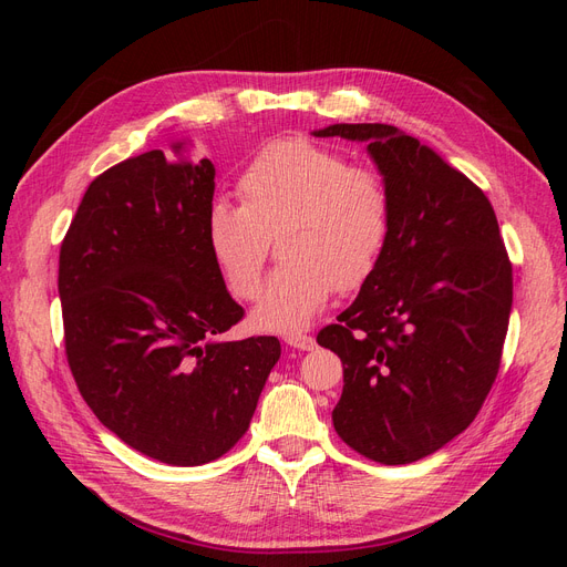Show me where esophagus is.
Segmentation results:
<instances>
[{
  "instance_id": "34e87169",
  "label": "esophagus",
  "mask_w": 567,
  "mask_h": 567,
  "mask_svg": "<svg viewBox=\"0 0 567 567\" xmlns=\"http://www.w3.org/2000/svg\"><path fill=\"white\" fill-rule=\"evenodd\" d=\"M286 342L290 348H298L302 352H310V350L317 348V340L312 336H307V333H288Z\"/></svg>"
}]
</instances>
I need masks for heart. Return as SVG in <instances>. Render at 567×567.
I'll use <instances>...</instances> for the list:
<instances>
[{
	"label": "heart",
	"mask_w": 567,
	"mask_h": 567,
	"mask_svg": "<svg viewBox=\"0 0 567 567\" xmlns=\"http://www.w3.org/2000/svg\"><path fill=\"white\" fill-rule=\"evenodd\" d=\"M238 192L244 200L210 205L208 246L231 293L252 300L277 238L284 260L252 312L260 329L302 331L336 288L354 290L379 269L392 231L390 186L346 151L284 136L255 153Z\"/></svg>",
	"instance_id": "heart-1"
}]
</instances>
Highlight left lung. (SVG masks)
<instances>
[{
    "mask_svg": "<svg viewBox=\"0 0 567 567\" xmlns=\"http://www.w3.org/2000/svg\"><path fill=\"white\" fill-rule=\"evenodd\" d=\"M364 142L392 196L383 260L317 342L342 362L340 440L402 466L466 431L499 373L513 274L492 203L433 148L392 125H329Z\"/></svg>",
    "mask_w": 567,
    "mask_h": 567,
    "instance_id": "1",
    "label": "left lung"
}]
</instances>
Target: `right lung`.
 Returning <instances> with one entry per match:
<instances>
[{"label":"right lung","mask_w":567,"mask_h":567,"mask_svg":"<svg viewBox=\"0 0 567 567\" xmlns=\"http://www.w3.org/2000/svg\"><path fill=\"white\" fill-rule=\"evenodd\" d=\"M213 194L208 158L146 151L90 184L59 255L80 394L111 433L169 466L227 454L281 357L274 336L221 340L244 307L208 246Z\"/></svg>","instance_id":"1"}]
</instances>
